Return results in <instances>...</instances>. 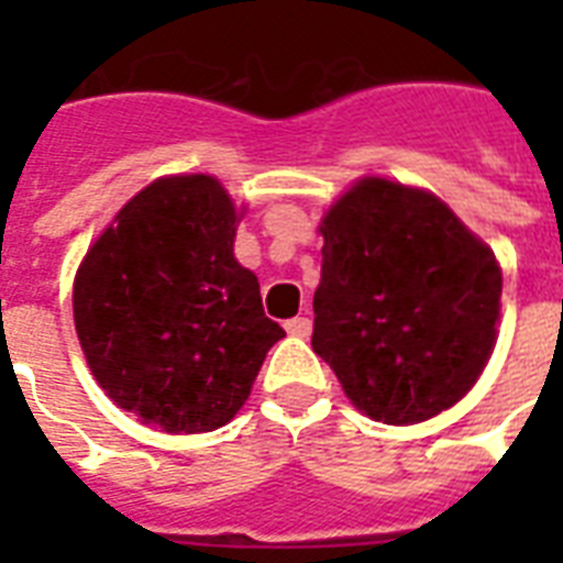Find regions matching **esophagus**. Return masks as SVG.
<instances>
[{
  "instance_id": "1",
  "label": "esophagus",
  "mask_w": 563,
  "mask_h": 563,
  "mask_svg": "<svg viewBox=\"0 0 563 563\" xmlns=\"http://www.w3.org/2000/svg\"><path fill=\"white\" fill-rule=\"evenodd\" d=\"M286 333L298 335V339H309V333H312V321L303 316L289 318V321H286Z\"/></svg>"
}]
</instances>
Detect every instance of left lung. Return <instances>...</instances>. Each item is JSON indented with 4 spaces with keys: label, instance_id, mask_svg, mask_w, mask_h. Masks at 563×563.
I'll return each instance as SVG.
<instances>
[{
    "label": "left lung",
    "instance_id": "1",
    "mask_svg": "<svg viewBox=\"0 0 563 563\" xmlns=\"http://www.w3.org/2000/svg\"><path fill=\"white\" fill-rule=\"evenodd\" d=\"M312 351L368 418L406 427L450 409L497 344L503 272L441 198L356 180L321 219Z\"/></svg>",
    "mask_w": 563,
    "mask_h": 563
}]
</instances>
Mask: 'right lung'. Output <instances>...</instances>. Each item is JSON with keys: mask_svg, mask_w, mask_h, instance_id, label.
<instances>
[{"mask_svg": "<svg viewBox=\"0 0 563 563\" xmlns=\"http://www.w3.org/2000/svg\"><path fill=\"white\" fill-rule=\"evenodd\" d=\"M236 221L210 175L161 178L117 212L75 274V333L96 383L163 432L233 420L286 335L233 256Z\"/></svg>", "mask_w": 563, "mask_h": 563, "instance_id": "1", "label": "right lung"}]
</instances>
